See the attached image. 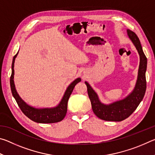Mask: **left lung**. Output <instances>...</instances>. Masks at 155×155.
<instances>
[{
	"mask_svg": "<svg viewBox=\"0 0 155 155\" xmlns=\"http://www.w3.org/2000/svg\"><path fill=\"white\" fill-rule=\"evenodd\" d=\"M127 31L128 38L133 42L140 55L137 78L133 90L126 98L106 104L100 101L98 94L90 84L85 81L94 114L100 119L105 121L120 122L127 118L137 109L145 95L147 58L143 53L140 41L137 35L129 29H127Z\"/></svg>",
	"mask_w": 155,
	"mask_h": 155,
	"instance_id": "1",
	"label": "left lung"
}]
</instances>
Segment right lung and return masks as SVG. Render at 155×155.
Segmentation results:
<instances>
[{
	"mask_svg": "<svg viewBox=\"0 0 155 155\" xmlns=\"http://www.w3.org/2000/svg\"><path fill=\"white\" fill-rule=\"evenodd\" d=\"M19 52V51H18ZM14 57L12 65V75L10 77V85L12 95L16 101L18 106L26 116L31 119L33 121L38 123H43V124H48V123H55L61 121L64 118L67 113L68 101L73 90L78 83L81 81V78H77L73 82L70 84L67 87L65 93L63 96L61 101L56 107H47V108H35L28 104L26 102L20 98L19 94H18L15 86L14 84V63L15 59L18 54Z\"/></svg>",
	"mask_w": 155,
	"mask_h": 155,
	"instance_id": "right-lung-1",
	"label": "right lung"
}]
</instances>
